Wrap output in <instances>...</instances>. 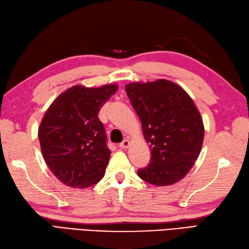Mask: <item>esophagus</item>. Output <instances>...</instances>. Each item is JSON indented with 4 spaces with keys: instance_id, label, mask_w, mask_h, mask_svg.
<instances>
[{
    "instance_id": "34e87169",
    "label": "esophagus",
    "mask_w": 249,
    "mask_h": 249,
    "mask_svg": "<svg viewBox=\"0 0 249 249\" xmlns=\"http://www.w3.org/2000/svg\"><path fill=\"white\" fill-rule=\"evenodd\" d=\"M129 145H130V141L128 140V139H125V140L120 144V147L123 148V149H126V148L129 147Z\"/></svg>"
}]
</instances>
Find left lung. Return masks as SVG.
Masks as SVG:
<instances>
[{"label":"left lung","mask_w":249,"mask_h":249,"mask_svg":"<svg viewBox=\"0 0 249 249\" xmlns=\"http://www.w3.org/2000/svg\"><path fill=\"white\" fill-rule=\"evenodd\" d=\"M125 90L152 155L138 176L157 187L181 180L197 160L204 142L203 119L193 100L182 87L167 79L130 83Z\"/></svg>","instance_id":"obj_1"}]
</instances>
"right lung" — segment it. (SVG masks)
<instances>
[{
	"label": "right lung",
	"instance_id": "add662e5",
	"mask_svg": "<svg viewBox=\"0 0 249 249\" xmlns=\"http://www.w3.org/2000/svg\"><path fill=\"white\" fill-rule=\"evenodd\" d=\"M118 88L117 84L75 85L45 111L38 129L41 153L51 172L66 186L89 188L105 175L111 153L97 115Z\"/></svg>",
	"mask_w": 249,
	"mask_h": 249
}]
</instances>
